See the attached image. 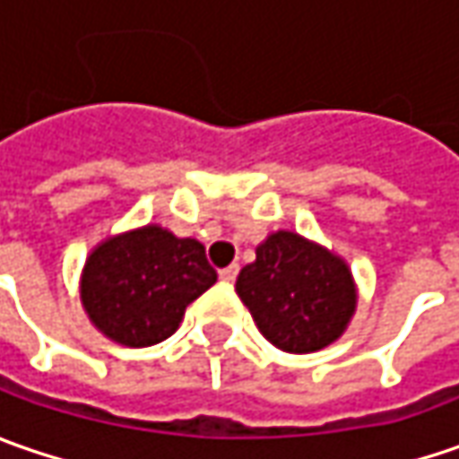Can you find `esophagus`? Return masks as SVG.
Listing matches in <instances>:
<instances>
[{
  "mask_svg": "<svg viewBox=\"0 0 459 459\" xmlns=\"http://www.w3.org/2000/svg\"><path fill=\"white\" fill-rule=\"evenodd\" d=\"M239 273V265H227V268H221L220 271V278L224 281V283H232L235 278H238Z\"/></svg>",
  "mask_w": 459,
  "mask_h": 459,
  "instance_id": "34e87169",
  "label": "esophagus"
}]
</instances>
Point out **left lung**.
<instances>
[{"label": "left lung", "mask_w": 459, "mask_h": 459, "mask_svg": "<svg viewBox=\"0 0 459 459\" xmlns=\"http://www.w3.org/2000/svg\"><path fill=\"white\" fill-rule=\"evenodd\" d=\"M235 289L260 334L293 355L337 342L358 308V286L344 257L289 230L257 245Z\"/></svg>", "instance_id": "left-lung-1"}]
</instances>
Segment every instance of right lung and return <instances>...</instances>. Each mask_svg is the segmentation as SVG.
<instances>
[{"label": "right lung", "mask_w": 459, "mask_h": 459, "mask_svg": "<svg viewBox=\"0 0 459 459\" xmlns=\"http://www.w3.org/2000/svg\"><path fill=\"white\" fill-rule=\"evenodd\" d=\"M199 239L176 238L160 224H145L101 239L81 271V304L104 337L125 347L168 340L186 307L214 286Z\"/></svg>", "instance_id": "add662e5"}]
</instances>
